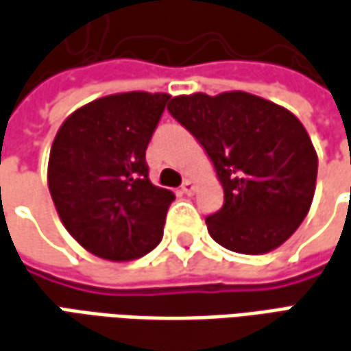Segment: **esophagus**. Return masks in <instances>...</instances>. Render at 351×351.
Masks as SVG:
<instances>
[{
    "label": "esophagus",
    "instance_id": "esophagus-1",
    "mask_svg": "<svg viewBox=\"0 0 351 351\" xmlns=\"http://www.w3.org/2000/svg\"><path fill=\"white\" fill-rule=\"evenodd\" d=\"M194 188H195V184L192 182V180H190V178H186L184 182H182V186H180V190H182L186 195L192 194V192H194Z\"/></svg>",
    "mask_w": 351,
    "mask_h": 351
}]
</instances>
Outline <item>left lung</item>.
<instances>
[{
	"mask_svg": "<svg viewBox=\"0 0 351 351\" xmlns=\"http://www.w3.org/2000/svg\"><path fill=\"white\" fill-rule=\"evenodd\" d=\"M167 109L204 145L225 190L206 217L211 238L247 256L285 244L315 194V147L298 117L247 92L176 95Z\"/></svg>",
	"mask_w": 351,
	"mask_h": 351,
	"instance_id": "1",
	"label": "left lung"
}]
</instances>
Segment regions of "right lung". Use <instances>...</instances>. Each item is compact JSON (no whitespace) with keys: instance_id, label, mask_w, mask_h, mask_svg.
<instances>
[{"instance_id":"obj_1","label":"right lung","mask_w":351,"mask_h":351,"mask_svg":"<svg viewBox=\"0 0 351 351\" xmlns=\"http://www.w3.org/2000/svg\"><path fill=\"white\" fill-rule=\"evenodd\" d=\"M169 99L147 92L106 95L57 130L49 194L69 234L101 259H138L163 238L175 194L152 184L145 149Z\"/></svg>"}]
</instances>
